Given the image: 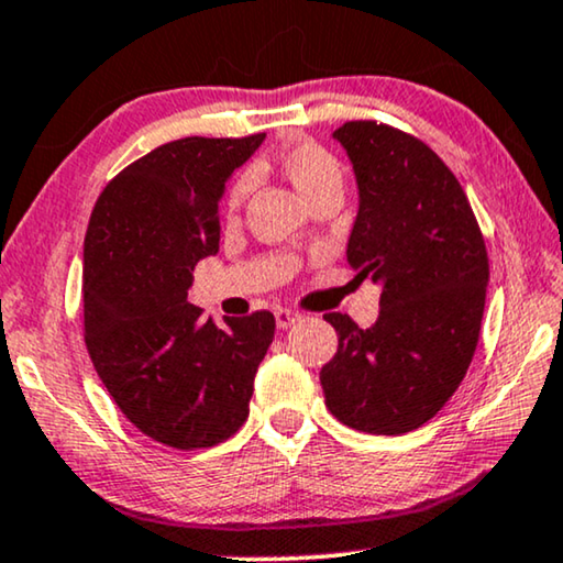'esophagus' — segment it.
I'll return each instance as SVG.
<instances>
[{
	"label": "esophagus",
	"instance_id": "1",
	"mask_svg": "<svg viewBox=\"0 0 563 563\" xmlns=\"http://www.w3.org/2000/svg\"><path fill=\"white\" fill-rule=\"evenodd\" d=\"M274 314H276V328H279V330L291 328L299 318H302V314L295 312V310H287V307H279V310H276Z\"/></svg>",
	"mask_w": 563,
	"mask_h": 563
}]
</instances>
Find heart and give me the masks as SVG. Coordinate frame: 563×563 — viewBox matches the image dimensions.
Listing matches in <instances>:
<instances>
[{
    "label": "heart",
    "instance_id": "obj_1",
    "mask_svg": "<svg viewBox=\"0 0 563 563\" xmlns=\"http://www.w3.org/2000/svg\"><path fill=\"white\" fill-rule=\"evenodd\" d=\"M276 166L287 176L291 187L297 189V195L310 202L318 195L325 191H341L343 187V168L333 153L318 141H295L276 153ZM251 191V176L241 174L235 176V181L230 184L225 207L228 212H235L243 205V199Z\"/></svg>",
    "mask_w": 563,
    "mask_h": 563
}]
</instances>
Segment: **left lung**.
Listing matches in <instances>:
<instances>
[{
  "instance_id": "8db88e82",
  "label": "left lung",
  "mask_w": 563,
  "mask_h": 563,
  "mask_svg": "<svg viewBox=\"0 0 563 563\" xmlns=\"http://www.w3.org/2000/svg\"><path fill=\"white\" fill-rule=\"evenodd\" d=\"M333 137L358 184L345 256L356 279L379 284L382 310L366 330L325 314L338 353L320 384L343 426L402 435L435 418L472 364L487 245L459 179L418 137L374 120L345 122Z\"/></svg>"
}]
</instances>
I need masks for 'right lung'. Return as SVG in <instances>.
<instances>
[{
	"label": "right lung",
	"mask_w": 563,
	"mask_h": 563,
	"mask_svg": "<svg viewBox=\"0 0 563 563\" xmlns=\"http://www.w3.org/2000/svg\"><path fill=\"white\" fill-rule=\"evenodd\" d=\"M264 133L181 137L114 176L84 238V341L122 415L153 441L195 451L249 418L253 376L274 341L261 310L214 325L187 299L220 249V197Z\"/></svg>",
	"instance_id": "1"
}]
</instances>
